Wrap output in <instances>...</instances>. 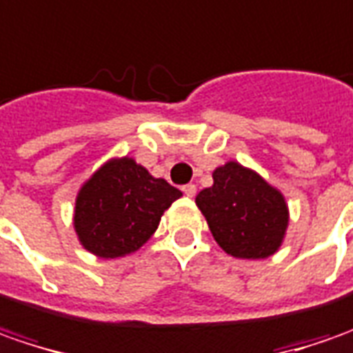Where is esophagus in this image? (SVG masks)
<instances>
[{
	"label": "esophagus",
	"mask_w": 353,
	"mask_h": 353,
	"mask_svg": "<svg viewBox=\"0 0 353 353\" xmlns=\"http://www.w3.org/2000/svg\"><path fill=\"white\" fill-rule=\"evenodd\" d=\"M183 193H185V195H188V197H193V195H195V193H197V188H195V185H193V183H188V185H183Z\"/></svg>",
	"instance_id": "obj_1"
}]
</instances>
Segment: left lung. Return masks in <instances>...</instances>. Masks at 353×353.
I'll use <instances>...</instances> for the list:
<instances>
[{"mask_svg": "<svg viewBox=\"0 0 353 353\" xmlns=\"http://www.w3.org/2000/svg\"><path fill=\"white\" fill-rule=\"evenodd\" d=\"M195 203L216 244L234 258H268L283 242L289 225L283 195L238 162L216 168L213 185L203 189Z\"/></svg>", "mask_w": 353, "mask_h": 353, "instance_id": "1", "label": "left lung"}]
</instances>
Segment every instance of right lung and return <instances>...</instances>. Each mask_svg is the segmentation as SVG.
Returning <instances> with one entry per match:
<instances>
[{"mask_svg":"<svg viewBox=\"0 0 353 353\" xmlns=\"http://www.w3.org/2000/svg\"><path fill=\"white\" fill-rule=\"evenodd\" d=\"M181 191L152 177L132 158L103 164L79 189L74 228L81 246L99 258H121L152 236Z\"/></svg>","mask_w":353,"mask_h":353,"instance_id":"obj_1","label":"right lung"}]
</instances>
